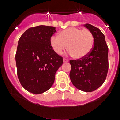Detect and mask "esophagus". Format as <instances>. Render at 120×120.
Returning a JSON list of instances; mask_svg holds the SVG:
<instances>
[{
    "label": "esophagus",
    "instance_id": "obj_1",
    "mask_svg": "<svg viewBox=\"0 0 120 120\" xmlns=\"http://www.w3.org/2000/svg\"><path fill=\"white\" fill-rule=\"evenodd\" d=\"M63 61L64 63H67V62H68V61H69V60H68V59H66V58H63Z\"/></svg>",
    "mask_w": 120,
    "mask_h": 120
}]
</instances>
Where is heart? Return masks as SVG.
Segmentation results:
<instances>
[{
    "instance_id": "1",
    "label": "heart",
    "mask_w": 120,
    "mask_h": 120,
    "mask_svg": "<svg viewBox=\"0 0 120 120\" xmlns=\"http://www.w3.org/2000/svg\"><path fill=\"white\" fill-rule=\"evenodd\" d=\"M94 37L88 29L69 27L53 35L50 38V45L54 52L61 55L66 48L70 55L77 59L85 57L91 51Z\"/></svg>"
}]
</instances>
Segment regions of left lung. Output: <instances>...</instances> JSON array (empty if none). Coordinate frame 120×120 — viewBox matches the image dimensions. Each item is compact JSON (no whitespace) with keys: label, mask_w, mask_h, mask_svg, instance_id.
Here are the masks:
<instances>
[{"label":"left lung","mask_w":120,"mask_h":120,"mask_svg":"<svg viewBox=\"0 0 120 120\" xmlns=\"http://www.w3.org/2000/svg\"><path fill=\"white\" fill-rule=\"evenodd\" d=\"M94 37V45L85 57L71 60L69 77L77 89L85 92L94 91L102 85L106 79L109 69L108 46L105 37L98 28L85 24Z\"/></svg>","instance_id":"left-lung-1"}]
</instances>
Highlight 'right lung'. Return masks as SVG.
<instances>
[{"instance_id":"right-lung-1","label":"right lung","mask_w":120,"mask_h":120,"mask_svg":"<svg viewBox=\"0 0 120 120\" xmlns=\"http://www.w3.org/2000/svg\"><path fill=\"white\" fill-rule=\"evenodd\" d=\"M55 27L39 26L27 29L20 37L16 53L18 79L26 90L41 94L51 88L63 57L54 51L50 38Z\"/></svg>"}]
</instances>
